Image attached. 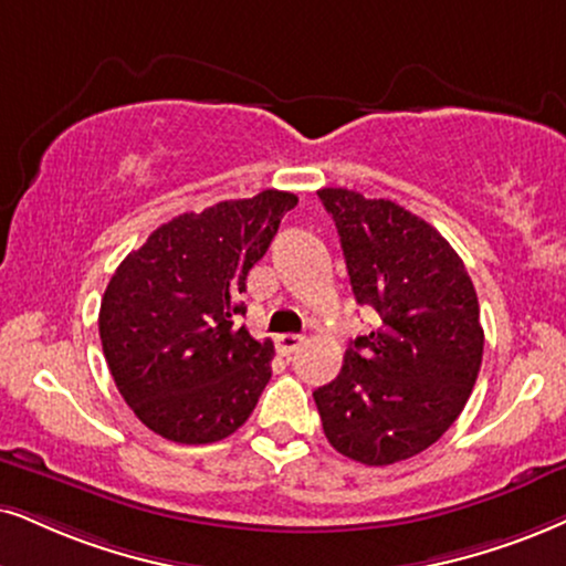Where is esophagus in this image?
<instances>
[{
    "label": "esophagus",
    "instance_id": "esophagus-1",
    "mask_svg": "<svg viewBox=\"0 0 566 566\" xmlns=\"http://www.w3.org/2000/svg\"><path fill=\"white\" fill-rule=\"evenodd\" d=\"M300 345H303V336L300 334H279L276 336V349L282 355H292Z\"/></svg>",
    "mask_w": 566,
    "mask_h": 566
}]
</instances>
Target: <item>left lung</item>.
Masks as SVG:
<instances>
[{
	"instance_id": "left-lung-1",
	"label": "left lung",
	"mask_w": 566,
	"mask_h": 566,
	"mask_svg": "<svg viewBox=\"0 0 566 566\" xmlns=\"http://www.w3.org/2000/svg\"><path fill=\"white\" fill-rule=\"evenodd\" d=\"M360 305L381 316L349 342L339 376L313 391L332 447L395 464L443 436L468 405L483 360L481 307L454 248L395 200L318 190Z\"/></svg>"
}]
</instances>
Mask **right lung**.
I'll return each mask as SVG.
<instances>
[{
    "instance_id": "obj_1",
    "label": "right lung",
    "mask_w": 566,
    "mask_h": 566,
    "mask_svg": "<svg viewBox=\"0 0 566 566\" xmlns=\"http://www.w3.org/2000/svg\"><path fill=\"white\" fill-rule=\"evenodd\" d=\"M297 196L263 190L180 213L148 234L106 284L98 334L114 384L143 426L177 443L232 436L271 378V339L234 316L248 271Z\"/></svg>"
}]
</instances>
